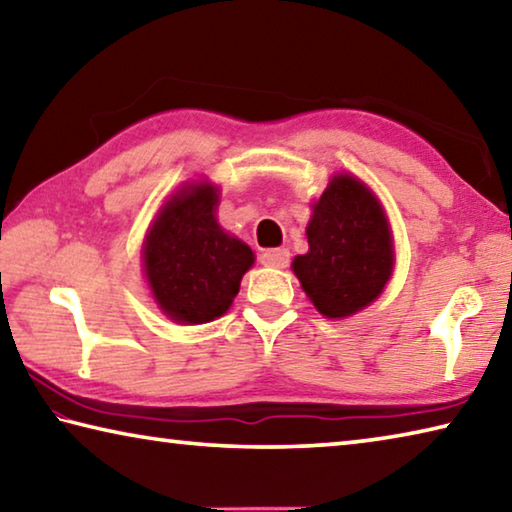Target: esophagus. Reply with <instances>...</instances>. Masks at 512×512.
I'll list each match as a JSON object with an SVG mask.
<instances>
[{"label":"esophagus","instance_id":"esophagus-1","mask_svg":"<svg viewBox=\"0 0 512 512\" xmlns=\"http://www.w3.org/2000/svg\"><path fill=\"white\" fill-rule=\"evenodd\" d=\"M259 262H262L264 266H271V268H287L289 266V250L287 248L264 250V253L259 255Z\"/></svg>","mask_w":512,"mask_h":512}]
</instances>
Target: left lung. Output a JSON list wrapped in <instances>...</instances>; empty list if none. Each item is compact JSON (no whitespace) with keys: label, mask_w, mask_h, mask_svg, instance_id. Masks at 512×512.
Listing matches in <instances>:
<instances>
[{"label":"left lung","mask_w":512,"mask_h":512,"mask_svg":"<svg viewBox=\"0 0 512 512\" xmlns=\"http://www.w3.org/2000/svg\"><path fill=\"white\" fill-rule=\"evenodd\" d=\"M309 250L293 259V273L325 318L368 307L391 280V225L377 196L350 173H336L314 203Z\"/></svg>","instance_id":"1"}]
</instances>
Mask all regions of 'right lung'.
Returning <instances> with one entry per match:
<instances>
[{
	"label": "right lung",
	"mask_w": 512,
	"mask_h": 512,
	"mask_svg": "<svg viewBox=\"0 0 512 512\" xmlns=\"http://www.w3.org/2000/svg\"><path fill=\"white\" fill-rule=\"evenodd\" d=\"M219 187L187 183L160 207L142 248L158 307L183 325L210 323L230 309L255 262L244 241L216 223Z\"/></svg>",
	"instance_id": "right-lung-1"
}]
</instances>
